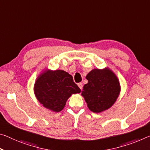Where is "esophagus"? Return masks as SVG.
Masks as SVG:
<instances>
[{"label": "esophagus", "instance_id": "34e87169", "mask_svg": "<svg viewBox=\"0 0 150 150\" xmlns=\"http://www.w3.org/2000/svg\"><path fill=\"white\" fill-rule=\"evenodd\" d=\"M78 86H79V87L80 88L81 90H82V89H83V83H78Z\"/></svg>", "mask_w": 150, "mask_h": 150}]
</instances>
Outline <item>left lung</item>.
<instances>
[{"mask_svg": "<svg viewBox=\"0 0 150 150\" xmlns=\"http://www.w3.org/2000/svg\"><path fill=\"white\" fill-rule=\"evenodd\" d=\"M88 83L83 86L81 95L93 112L99 113L115 103L120 91L115 75L108 69H93L86 76Z\"/></svg>", "mask_w": 150, "mask_h": 150, "instance_id": "left-lung-1", "label": "left lung"}]
</instances>
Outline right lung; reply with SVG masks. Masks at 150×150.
<instances>
[{
  "mask_svg": "<svg viewBox=\"0 0 150 150\" xmlns=\"http://www.w3.org/2000/svg\"><path fill=\"white\" fill-rule=\"evenodd\" d=\"M80 92L72 76L62 70L45 71L35 83V93L38 100L45 108L55 112L62 110L71 95Z\"/></svg>",
  "mask_w": 150,
  "mask_h": 150,
  "instance_id": "1",
  "label": "right lung"
}]
</instances>
